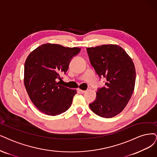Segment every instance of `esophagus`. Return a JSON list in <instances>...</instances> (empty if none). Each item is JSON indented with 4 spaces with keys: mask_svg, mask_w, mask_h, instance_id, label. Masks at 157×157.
<instances>
[{
    "mask_svg": "<svg viewBox=\"0 0 157 157\" xmlns=\"http://www.w3.org/2000/svg\"><path fill=\"white\" fill-rule=\"evenodd\" d=\"M78 90V92H81V93H85V92H86L85 90H82V89H77Z\"/></svg>",
    "mask_w": 157,
    "mask_h": 157,
    "instance_id": "esophagus-1",
    "label": "esophagus"
}]
</instances>
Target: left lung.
<instances>
[{"instance_id": "8db88e82", "label": "left lung", "mask_w": 157, "mask_h": 157, "mask_svg": "<svg viewBox=\"0 0 157 157\" xmlns=\"http://www.w3.org/2000/svg\"><path fill=\"white\" fill-rule=\"evenodd\" d=\"M86 50L96 72L107 79L105 86L98 90L96 99L89 107L101 117L113 118L123 111L134 91V63L117 44H103Z\"/></svg>"}]
</instances>
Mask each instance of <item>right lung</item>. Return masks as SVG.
<instances>
[{
	"label": "right lung",
	"instance_id": "right-lung-1",
	"mask_svg": "<svg viewBox=\"0 0 157 157\" xmlns=\"http://www.w3.org/2000/svg\"><path fill=\"white\" fill-rule=\"evenodd\" d=\"M81 48L46 43L33 50L25 64L24 83L31 101L40 112L59 115L71 107L77 93L57 80L68 71L70 61Z\"/></svg>",
	"mask_w": 157,
	"mask_h": 157
}]
</instances>
